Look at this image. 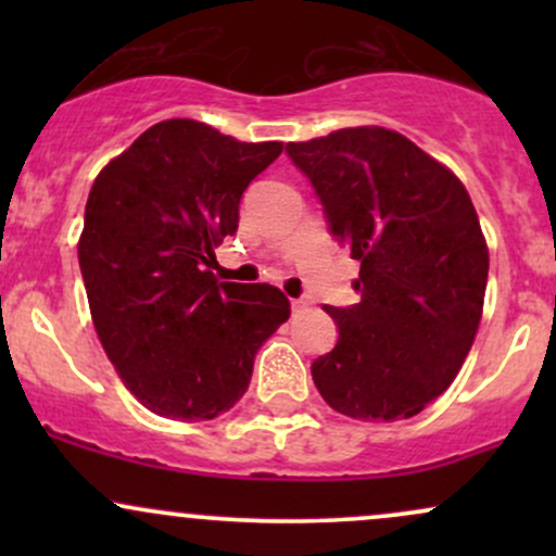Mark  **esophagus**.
<instances>
[{"label": "esophagus", "mask_w": 556, "mask_h": 556, "mask_svg": "<svg viewBox=\"0 0 556 556\" xmlns=\"http://www.w3.org/2000/svg\"><path fill=\"white\" fill-rule=\"evenodd\" d=\"M311 305V300L308 298H298V300H292V311H305Z\"/></svg>", "instance_id": "34e87169"}]
</instances>
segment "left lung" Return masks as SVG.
I'll list each match as a JSON object with an SVG mask.
<instances>
[{
    "label": "left lung",
    "instance_id": "obj_1",
    "mask_svg": "<svg viewBox=\"0 0 556 556\" xmlns=\"http://www.w3.org/2000/svg\"><path fill=\"white\" fill-rule=\"evenodd\" d=\"M285 151L329 232L361 261V303L324 305L340 337L311 366L316 389L350 418L418 416L452 384L481 321L489 251L468 190L384 127H348Z\"/></svg>",
    "mask_w": 556,
    "mask_h": 556
}]
</instances>
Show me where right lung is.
I'll use <instances>...</instances> for the list:
<instances>
[{
	"instance_id": "1",
	"label": "right lung",
	"mask_w": 556,
	"mask_h": 556,
	"mask_svg": "<svg viewBox=\"0 0 556 556\" xmlns=\"http://www.w3.org/2000/svg\"><path fill=\"white\" fill-rule=\"evenodd\" d=\"M282 143L164 119L96 177L78 245L93 327L123 384L172 420H212L245 394L258 348L290 316L271 285L219 282L245 188Z\"/></svg>"
}]
</instances>
